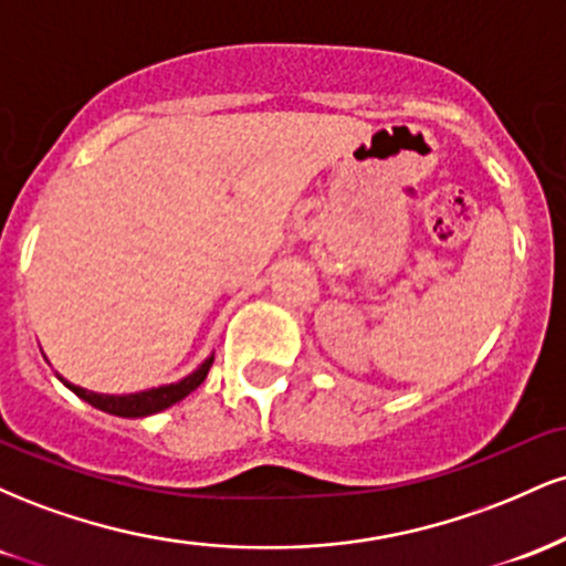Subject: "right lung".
Returning a JSON list of instances; mask_svg holds the SVG:
<instances>
[{"instance_id": "1", "label": "right lung", "mask_w": 566, "mask_h": 566, "mask_svg": "<svg viewBox=\"0 0 566 566\" xmlns=\"http://www.w3.org/2000/svg\"><path fill=\"white\" fill-rule=\"evenodd\" d=\"M212 359H216V356H207V359L201 361V367L193 369L191 375H186L184 380L170 382V386L148 388V391L122 394V396H114V394H95V391H87V388L74 386V382L63 380L61 375H57V378L66 382L71 391L80 396V399H84V401H87V405H93V407H97V409H103V412L119 415V418H146V415L161 412V409L178 405V401L186 399V396L191 394L193 388H199L201 382H205L207 373H210Z\"/></svg>"}]
</instances>
